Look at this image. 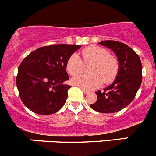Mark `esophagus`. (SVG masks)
<instances>
[{"instance_id": "esophagus-1", "label": "esophagus", "mask_w": 156, "mask_h": 156, "mask_svg": "<svg viewBox=\"0 0 156 156\" xmlns=\"http://www.w3.org/2000/svg\"><path fill=\"white\" fill-rule=\"evenodd\" d=\"M81 89H82V90H83V93L85 94H89L90 93V92L88 91V90H87L86 89H84V88H81Z\"/></svg>"}]
</instances>
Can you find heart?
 I'll return each mask as SVG.
<instances>
[{
  "instance_id": "obj_1",
  "label": "heart",
  "mask_w": 156,
  "mask_h": 156,
  "mask_svg": "<svg viewBox=\"0 0 156 156\" xmlns=\"http://www.w3.org/2000/svg\"><path fill=\"white\" fill-rule=\"evenodd\" d=\"M81 55L83 60L75 53L69 57L66 65L68 73L75 76L82 71L84 64L92 63L89 70L92 74L77 75L72 79V83L74 85L87 90H93L101 86L104 82L106 84H109L115 80L119 73V61L116 57L108 54L107 49L94 45L89 46L83 49Z\"/></svg>"
}]
</instances>
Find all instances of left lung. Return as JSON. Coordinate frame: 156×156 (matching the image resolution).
<instances>
[{"mask_svg": "<svg viewBox=\"0 0 156 156\" xmlns=\"http://www.w3.org/2000/svg\"><path fill=\"white\" fill-rule=\"evenodd\" d=\"M99 44L113 51L119 61V73L111 85L96 92L98 99L90 108L102 113H113L124 108L134 98L142 81L140 57L131 48L114 41H101Z\"/></svg>", "mask_w": 156, "mask_h": 156, "instance_id": "obj_1", "label": "left lung"}]
</instances>
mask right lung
Segmentation results:
<instances>
[{
	"mask_svg": "<svg viewBox=\"0 0 156 156\" xmlns=\"http://www.w3.org/2000/svg\"><path fill=\"white\" fill-rule=\"evenodd\" d=\"M80 45L44 46L31 52L18 69L16 85L23 104L39 115L55 113L66 103L71 87L66 70L69 57Z\"/></svg>",
	"mask_w": 156,
	"mask_h": 156,
	"instance_id": "obj_1",
	"label": "right lung"
}]
</instances>
